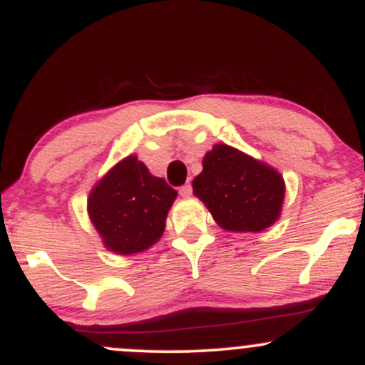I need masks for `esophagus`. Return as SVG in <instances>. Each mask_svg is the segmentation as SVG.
<instances>
[{
  "label": "esophagus",
  "instance_id": "34e87169",
  "mask_svg": "<svg viewBox=\"0 0 365 365\" xmlns=\"http://www.w3.org/2000/svg\"><path fill=\"white\" fill-rule=\"evenodd\" d=\"M180 195H182V197H190L192 195V185H190V183H185L183 187H180Z\"/></svg>",
  "mask_w": 365,
  "mask_h": 365
}]
</instances>
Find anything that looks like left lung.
Returning a JSON list of instances; mask_svg holds the SVG:
<instances>
[{"label":"left lung","instance_id":"8db88e82","mask_svg":"<svg viewBox=\"0 0 365 365\" xmlns=\"http://www.w3.org/2000/svg\"><path fill=\"white\" fill-rule=\"evenodd\" d=\"M192 187L226 232H262L282 215L284 180L279 171L232 145L216 144L206 153Z\"/></svg>","mask_w":365,"mask_h":365}]
</instances>
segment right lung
<instances>
[{
  "label": "right lung",
  "instance_id": "add662e5",
  "mask_svg": "<svg viewBox=\"0 0 365 365\" xmlns=\"http://www.w3.org/2000/svg\"><path fill=\"white\" fill-rule=\"evenodd\" d=\"M177 195L137 156H127L92 187L87 212L108 250L132 255L161 238Z\"/></svg>",
  "mask_w": 365,
  "mask_h": 365
}]
</instances>
